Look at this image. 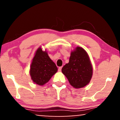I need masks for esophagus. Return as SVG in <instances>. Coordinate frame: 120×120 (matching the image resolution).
Returning <instances> with one entry per match:
<instances>
[{
  "mask_svg": "<svg viewBox=\"0 0 120 120\" xmlns=\"http://www.w3.org/2000/svg\"><path fill=\"white\" fill-rule=\"evenodd\" d=\"M62 68V67H59V68H58V71H61Z\"/></svg>",
  "mask_w": 120,
  "mask_h": 120,
  "instance_id": "1",
  "label": "esophagus"
}]
</instances>
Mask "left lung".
Returning a JSON list of instances; mask_svg holds the SVG:
<instances>
[{"mask_svg": "<svg viewBox=\"0 0 120 120\" xmlns=\"http://www.w3.org/2000/svg\"><path fill=\"white\" fill-rule=\"evenodd\" d=\"M62 72L75 88H80L88 85L92 77L93 68L86 51L79 46L72 51L69 62L64 65Z\"/></svg>", "mask_w": 120, "mask_h": 120, "instance_id": "obj_1", "label": "left lung"}]
</instances>
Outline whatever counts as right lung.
<instances>
[{"instance_id":"obj_1","label":"right lung","mask_w":120,"mask_h":120,"mask_svg":"<svg viewBox=\"0 0 120 120\" xmlns=\"http://www.w3.org/2000/svg\"><path fill=\"white\" fill-rule=\"evenodd\" d=\"M57 70L58 68L49 56L46 50L42 51L41 47H39L33 58L29 70L33 82L40 86L45 85Z\"/></svg>"}]
</instances>
